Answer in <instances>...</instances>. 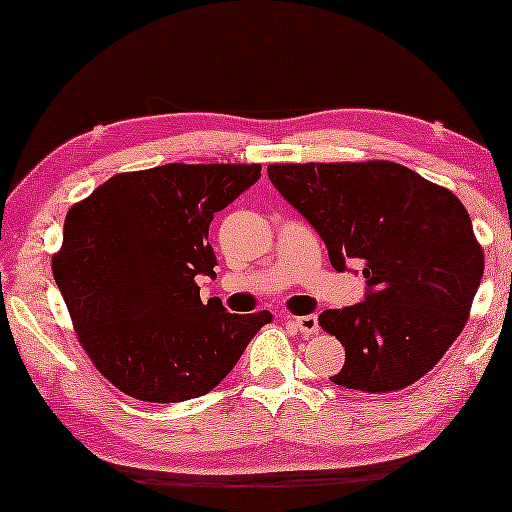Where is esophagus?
Returning <instances> with one entry per match:
<instances>
[{
  "label": "esophagus",
  "instance_id": "obj_1",
  "mask_svg": "<svg viewBox=\"0 0 512 512\" xmlns=\"http://www.w3.org/2000/svg\"><path fill=\"white\" fill-rule=\"evenodd\" d=\"M293 326L298 328L303 335H314L319 333V319L317 314H305V317H296L293 319Z\"/></svg>",
  "mask_w": 512,
  "mask_h": 512
}]
</instances>
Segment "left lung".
Returning a JSON list of instances; mask_svg holds the SVG:
<instances>
[{"label": "left lung", "instance_id": "left-lung-1", "mask_svg": "<svg viewBox=\"0 0 512 512\" xmlns=\"http://www.w3.org/2000/svg\"><path fill=\"white\" fill-rule=\"evenodd\" d=\"M268 177L335 270L363 263L366 300L319 314L345 347L331 382L387 394L429 373L459 338L485 270L457 195L389 160L270 165Z\"/></svg>", "mask_w": 512, "mask_h": 512}]
</instances>
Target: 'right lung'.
Wrapping results in <instances>:
<instances>
[{"label": "right lung", "instance_id": "right-lung-1", "mask_svg": "<svg viewBox=\"0 0 512 512\" xmlns=\"http://www.w3.org/2000/svg\"><path fill=\"white\" fill-rule=\"evenodd\" d=\"M261 179V165L170 163L123 172L69 209L53 275L76 338L123 394L179 403L212 391L268 310L230 314L200 300L214 277L209 223Z\"/></svg>", "mask_w": 512, "mask_h": 512}]
</instances>
